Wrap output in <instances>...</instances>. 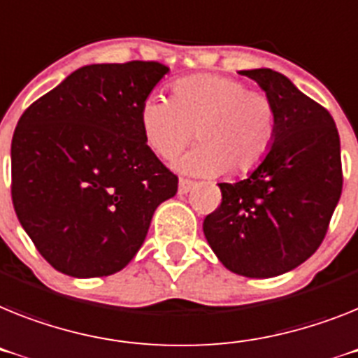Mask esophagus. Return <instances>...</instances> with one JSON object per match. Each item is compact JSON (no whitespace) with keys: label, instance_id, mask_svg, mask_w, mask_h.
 <instances>
[{"label":"esophagus","instance_id":"34e87169","mask_svg":"<svg viewBox=\"0 0 358 358\" xmlns=\"http://www.w3.org/2000/svg\"><path fill=\"white\" fill-rule=\"evenodd\" d=\"M193 187H194V182H191V180H185V178H180V182H178V193L180 194H187Z\"/></svg>","mask_w":358,"mask_h":358}]
</instances>
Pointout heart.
I'll use <instances>...</instances> for the list:
<instances>
[{
    "mask_svg": "<svg viewBox=\"0 0 358 358\" xmlns=\"http://www.w3.org/2000/svg\"><path fill=\"white\" fill-rule=\"evenodd\" d=\"M138 123L149 149L164 160L178 155L196 129L200 143L176 167L198 176L257 169L276 138L273 101L220 74L180 78L171 85V100L147 94L138 109Z\"/></svg>",
    "mask_w": 358,
    "mask_h": 358,
    "instance_id": "b5f03b06",
    "label": "heart"
}]
</instances>
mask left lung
Here are the masks:
<instances>
[{"instance_id":"left-lung-1","label":"left lung","mask_w":358,"mask_h":358,"mask_svg":"<svg viewBox=\"0 0 358 358\" xmlns=\"http://www.w3.org/2000/svg\"><path fill=\"white\" fill-rule=\"evenodd\" d=\"M275 105L276 138L257 169L218 184L222 203L203 220L213 253L249 278L284 275L322 244L342 193L341 138L331 114L280 72L240 71Z\"/></svg>"}]
</instances>
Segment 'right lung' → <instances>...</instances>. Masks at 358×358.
<instances>
[{
  "instance_id": "add662e5",
  "label": "right lung",
  "mask_w": 358,
  "mask_h": 358,
  "mask_svg": "<svg viewBox=\"0 0 358 358\" xmlns=\"http://www.w3.org/2000/svg\"><path fill=\"white\" fill-rule=\"evenodd\" d=\"M169 69L92 63L29 107L12 136V203L41 257L76 278L107 276L142 248L178 178L149 149L138 109Z\"/></svg>"
}]
</instances>
